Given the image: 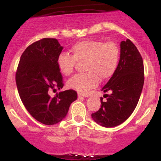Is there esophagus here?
<instances>
[{
    "instance_id": "34e87169",
    "label": "esophagus",
    "mask_w": 161,
    "mask_h": 161,
    "mask_svg": "<svg viewBox=\"0 0 161 161\" xmlns=\"http://www.w3.org/2000/svg\"><path fill=\"white\" fill-rule=\"evenodd\" d=\"M78 97H89V95H87V94H82V93H79L78 94Z\"/></svg>"
}]
</instances>
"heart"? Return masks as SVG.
I'll return each mask as SVG.
<instances>
[{"label": "heart", "mask_w": 161, "mask_h": 161, "mask_svg": "<svg viewBox=\"0 0 161 161\" xmlns=\"http://www.w3.org/2000/svg\"><path fill=\"white\" fill-rule=\"evenodd\" d=\"M73 55L61 53L57 57V67L65 75L71 74L76 61L84 62L86 73L73 75L67 82L69 88L86 93L98 85L100 79L106 80L115 73L120 51L115 42L85 40L77 42L71 48Z\"/></svg>", "instance_id": "heart-1"}]
</instances>
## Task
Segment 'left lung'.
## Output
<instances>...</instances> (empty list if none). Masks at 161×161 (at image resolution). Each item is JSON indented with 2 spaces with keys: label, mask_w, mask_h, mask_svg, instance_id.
<instances>
[{
  "label": "left lung",
  "mask_w": 161,
  "mask_h": 161,
  "mask_svg": "<svg viewBox=\"0 0 161 161\" xmlns=\"http://www.w3.org/2000/svg\"><path fill=\"white\" fill-rule=\"evenodd\" d=\"M142 57L129 39L120 43V58L115 73L102 88L106 101L101 97V108L92 119L104 127H114L125 122L137 106L145 75Z\"/></svg>",
  "instance_id": "obj_1"
}]
</instances>
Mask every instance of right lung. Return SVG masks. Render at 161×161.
I'll return each instance as SVG.
<instances>
[{
  "label": "right lung",
  "mask_w": 161,
  "mask_h": 161,
  "mask_svg": "<svg viewBox=\"0 0 161 161\" xmlns=\"http://www.w3.org/2000/svg\"><path fill=\"white\" fill-rule=\"evenodd\" d=\"M63 50L56 38H45L32 43L20 57L16 82L22 102L36 120L45 125L59 123L67 114L69 106L77 99L73 89L51 91L64 87L57 60Z\"/></svg>",
  "instance_id": "add662e5"
}]
</instances>
